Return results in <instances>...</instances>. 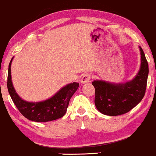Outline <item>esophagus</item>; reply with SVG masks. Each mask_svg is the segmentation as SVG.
Instances as JSON below:
<instances>
[{
	"label": "esophagus",
	"mask_w": 156,
	"mask_h": 156,
	"mask_svg": "<svg viewBox=\"0 0 156 156\" xmlns=\"http://www.w3.org/2000/svg\"><path fill=\"white\" fill-rule=\"evenodd\" d=\"M91 78V75L89 73H84V74L82 76L81 78V83H88V82L90 80Z\"/></svg>",
	"instance_id": "34e87169"
}]
</instances>
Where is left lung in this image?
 <instances>
[{"mask_svg": "<svg viewBox=\"0 0 156 156\" xmlns=\"http://www.w3.org/2000/svg\"><path fill=\"white\" fill-rule=\"evenodd\" d=\"M141 51V67L137 76L125 83L114 84L103 80L92 82L95 89L94 104L102 114L108 116L124 114L140 103L146 92L147 82V61L142 48Z\"/></svg>", "mask_w": 156, "mask_h": 156, "instance_id": "8db88e82", "label": "left lung"}]
</instances>
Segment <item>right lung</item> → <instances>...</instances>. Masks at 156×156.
<instances>
[{
    "instance_id": "add662e5",
    "label": "right lung",
    "mask_w": 156,
    "mask_h": 156,
    "mask_svg": "<svg viewBox=\"0 0 156 156\" xmlns=\"http://www.w3.org/2000/svg\"><path fill=\"white\" fill-rule=\"evenodd\" d=\"M9 64L7 88L12 101L19 112L25 117L31 121L44 122L55 120L65 114L71 97L78 88L79 83L73 82L61 89L50 99L38 103H30L21 99L15 92L11 78V64Z\"/></svg>"
}]
</instances>
